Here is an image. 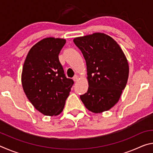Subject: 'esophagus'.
Returning a JSON list of instances; mask_svg holds the SVG:
<instances>
[{
  "label": "esophagus",
  "mask_w": 153,
  "mask_h": 153,
  "mask_svg": "<svg viewBox=\"0 0 153 153\" xmlns=\"http://www.w3.org/2000/svg\"><path fill=\"white\" fill-rule=\"evenodd\" d=\"M78 76H74V77H73V79L74 80V82H77V81H78Z\"/></svg>",
  "instance_id": "obj_1"
}]
</instances>
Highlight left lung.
<instances>
[{
  "instance_id": "obj_1",
  "label": "left lung",
  "mask_w": 153,
  "mask_h": 153,
  "mask_svg": "<svg viewBox=\"0 0 153 153\" xmlns=\"http://www.w3.org/2000/svg\"><path fill=\"white\" fill-rule=\"evenodd\" d=\"M86 60L88 89L80 98L95 113L109 110L120 100L129 76L128 60L120 45L103 33L74 39Z\"/></svg>"
}]
</instances>
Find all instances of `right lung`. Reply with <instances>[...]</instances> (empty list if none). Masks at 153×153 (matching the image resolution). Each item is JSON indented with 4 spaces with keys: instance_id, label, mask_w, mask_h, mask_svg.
<instances>
[{
    "instance_id": "right-lung-1",
    "label": "right lung",
    "mask_w": 153,
    "mask_h": 153,
    "mask_svg": "<svg viewBox=\"0 0 153 153\" xmlns=\"http://www.w3.org/2000/svg\"><path fill=\"white\" fill-rule=\"evenodd\" d=\"M66 40L46 38L33 45L22 74L24 91L36 109L45 115H58L63 110L74 80L67 78L59 55Z\"/></svg>"
}]
</instances>
